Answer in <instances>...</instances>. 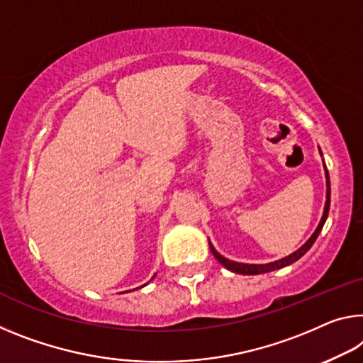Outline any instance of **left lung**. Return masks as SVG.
<instances>
[{"mask_svg": "<svg viewBox=\"0 0 363 363\" xmlns=\"http://www.w3.org/2000/svg\"><path fill=\"white\" fill-rule=\"evenodd\" d=\"M320 150V148H318ZM321 155V150H320ZM323 166H325V161H323ZM325 176H326V202H325V210H323V216H321V220L318 223V226H316L315 233L310 235L308 240L302 247H298L296 252H292L291 255H287L284 258H279V260L276 262H269V263H263V264H255V263H239V262H233L229 260V258L223 257L220 252H216L215 247L208 240L210 244V250L211 254L215 255V258L218 262H220L224 268H228L229 272L233 273H239V274H262V273H269V272H274V269H279V268H284L287 264H292L294 262H297L298 258L303 257L310 250V247L313 245V242L318 238V234L321 233V229H323V224L328 218V211H330V197H331V189H330V174H328V169L325 166Z\"/></svg>", "mask_w": 363, "mask_h": 363, "instance_id": "obj_1", "label": "left lung"}]
</instances>
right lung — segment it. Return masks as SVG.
I'll use <instances>...</instances> for the list:
<instances>
[{
  "label": "right lung",
  "instance_id": "right-lung-1",
  "mask_svg": "<svg viewBox=\"0 0 363 363\" xmlns=\"http://www.w3.org/2000/svg\"><path fill=\"white\" fill-rule=\"evenodd\" d=\"M152 279H153V278H152ZM143 286H145V284H143ZM143 286H142V287H143Z\"/></svg>",
  "mask_w": 363,
  "mask_h": 363
}]
</instances>
